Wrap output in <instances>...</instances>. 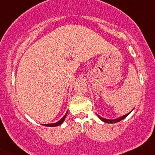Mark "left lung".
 Segmentation results:
<instances>
[{"instance_id":"obj_1","label":"left lung","mask_w":155,"mask_h":155,"mask_svg":"<svg viewBox=\"0 0 155 155\" xmlns=\"http://www.w3.org/2000/svg\"><path fill=\"white\" fill-rule=\"evenodd\" d=\"M130 113H131V112H130ZM130 113H129L126 114V115H123V116L119 117V118H115V119H111V120H110V119L104 118H102V117L100 116V115H98V114H97V116H98V118H99V119H101V120H102V121L105 122V123H107V124H115V123H117V122L120 121V120H123V119H124V118H126V117L127 116V115H130Z\"/></svg>"}]
</instances>
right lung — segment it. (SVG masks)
<instances>
[{
  "label": "right lung",
  "instance_id": "obj_1",
  "mask_svg": "<svg viewBox=\"0 0 155 155\" xmlns=\"http://www.w3.org/2000/svg\"><path fill=\"white\" fill-rule=\"evenodd\" d=\"M68 112V111H67V113H66L65 115H64V116L62 117V118H61L60 120H59V121L56 122V123H53V124H42V125L45 126V127H57V126H59V125H61V124H62L63 123V122H64V119H65V118H66V115H67Z\"/></svg>",
  "mask_w": 155,
  "mask_h": 155
}]
</instances>
